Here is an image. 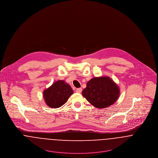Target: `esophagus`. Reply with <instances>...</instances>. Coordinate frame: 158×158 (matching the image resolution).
<instances>
[{
	"instance_id": "obj_1",
	"label": "esophagus",
	"mask_w": 158,
	"mask_h": 158,
	"mask_svg": "<svg viewBox=\"0 0 158 158\" xmlns=\"http://www.w3.org/2000/svg\"><path fill=\"white\" fill-rule=\"evenodd\" d=\"M82 88H77L76 89V92L77 93H81L82 92Z\"/></svg>"
}]
</instances>
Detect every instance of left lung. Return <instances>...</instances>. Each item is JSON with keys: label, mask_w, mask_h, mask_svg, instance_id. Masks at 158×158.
<instances>
[{"label": "left lung", "mask_w": 158, "mask_h": 158, "mask_svg": "<svg viewBox=\"0 0 158 158\" xmlns=\"http://www.w3.org/2000/svg\"><path fill=\"white\" fill-rule=\"evenodd\" d=\"M119 86L109 77H94L89 81L82 95L94 107H107L116 102L119 97Z\"/></svg>", "instance_id": "left-lung-1"}]
</instances>
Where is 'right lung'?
Listing matches in <instances>:
<instances>
[{
    "label": "right lung",
    "mask_w": 158,
    "mask_h": 158,
    "mask_svg": "<svg viewBox=\"0 0 158 158\" xmlns=\"http://www.w3.org/2000/svg\"><path fill=\"white\" fill-rule=\"evenodd\" d=\"M73 94L71 86L64 81H58L44 90V98L47 105L51 108H58L67 102Z\"/></svg>",
    "instance_id": "add662e5"
}]
</instances>
